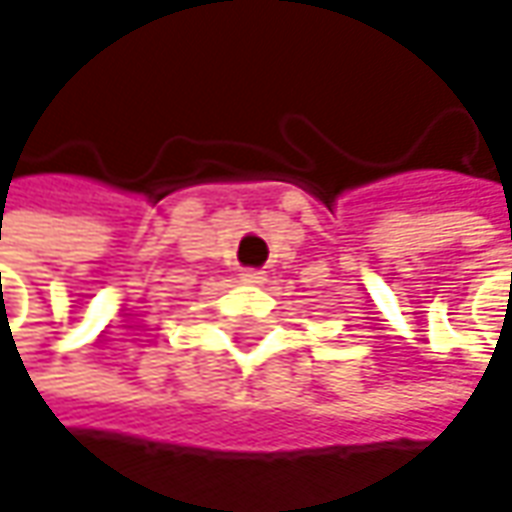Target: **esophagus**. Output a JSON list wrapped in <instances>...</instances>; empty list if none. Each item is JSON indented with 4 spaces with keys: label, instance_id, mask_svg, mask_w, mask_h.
Wrapping results in <instances>:
<instances>
[{
    "label": "esophagus",
    "instance_id": "obj_1",
    "mask_svg": "<svg viewBox=\"0 0 512 512\" xmlns=\"http://www.w3.org/2000/svg\"><path fill=\"white\" fill-rule=\"evenodd\" d=\"M239 279L245 281V284H264V273L262 270H242Z\"/></svg>",
    "mask_w": 512,
    "mask_h": 512
}]
</instances>
